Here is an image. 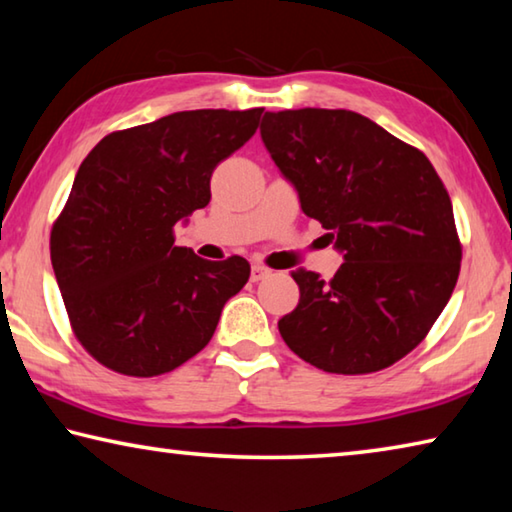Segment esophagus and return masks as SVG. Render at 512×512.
Masks as SVG:
<instances>
[{
  "label": "esophagus",
  "instance_id": "1",
  "mask_svg": "<svg viewBox=\"0 0 512 512\" xmlns=\"http://www.w3.org/2000/svg\"><path fill=\"white\" fill-rule=\"evenodd\" d=\"M268 273H271V271H268V268L262 266V264H253V266H250V280H253V282L264 280V277H266Z\"/></svg>",
  "mask_w": 512,
  "mask_h": 512
}]
</instances>
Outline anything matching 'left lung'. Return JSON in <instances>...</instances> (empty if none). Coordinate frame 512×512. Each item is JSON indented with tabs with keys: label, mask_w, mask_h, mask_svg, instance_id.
<instances>
[{
	"label": "left lung",
	"mask_w": 512,
	"mask_h": 512,
	"mask_svg": "<svg viewBox=\"0 0 512 512\" xmlns=\"http://www.w3.org/2000/svg\"><path fill=\"white\" fill-rule=\"evenodd\" d=\"M259 133L343 255L329 282L291 271L300 300L277 323L284 343L336 375L393 366L427 336L461 271L443 180L422 151L352 110L266 112Z\"/></svg>",
	"instance_id": "1"
}]
</instances>
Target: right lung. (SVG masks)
Wrapping results in <instances>:
<instances>
[{
  "label": "right lung",
  "mask_w": 512,
  "mask_h": 512,
  "mask_svg": "<svg viewBox=\"0 0 512 512\" xmlns=\"http://www.w3.org/2000/svg\"><path fill=\"white\" fill-rule=\"evenodd\" d=\"M262 112H173L106 135L81 162L51 228V266L76 339L106 368L155 377L183 366L244 289V257H198L173 244V225L210 203L212 171Z\"/></svg>",
  "instance_id": "1"
}]
</instances>
